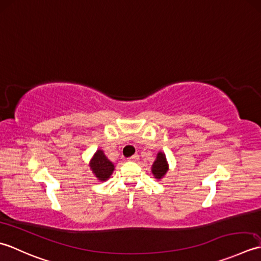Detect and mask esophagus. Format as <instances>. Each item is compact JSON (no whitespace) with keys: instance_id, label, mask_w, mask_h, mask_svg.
I'll return each instance as SVG.
<instances>
[{"instance_id":"34e87169","label":"esophagus","mask_w":261,"mask_h":261,"mask_svg":"<svg viewBox=\"0 0 261 261\" xmlns=\"http://www.w3.org/2000/svg\"><path fill=\"white\" fill-rule=\"evenodd\" d=\"M138 159H140V156H138V154H134V155L128 158V161H133V162H136L138 161Z\"/></svg>"}]
</instances>
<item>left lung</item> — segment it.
Masks as SVG:
<instances>
[{
  "instance_id": "obj_1",
  "label": "left lung",
  "mask_w": 261,
  "mask_h": 261,
  "mask_svg": "<svg viewBox=\"0 0 261 261\" xmlns=\"http://www.w3.org/2000/svg\"><path fill=\"white\" fill-rule=\"evenodd\" d=\"M169 169L166 154L162 152H159L156 155V160L154 161L152 166V173L156 179H161L164 174L167 173Z\"/></svg>"
}]
</instances>
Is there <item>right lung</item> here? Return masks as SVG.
<instances>
[{"instance_id": "add662e5", "label": "right lung", "mask_w": 261, "mask_h": 261, "mask_svg": "<svg viewBox=\"0 0 261 261\" xmlns=\"http://www.w3.org/2000/svg\"><path fill=\"white\" fill-rule=\"evenodd\" d=\"M90 169L92 170L93 174L101 181H106V180L110 178L115 170L114 163L108 158L105 155L102 150H98L94 153L93 158L90 161Z\"/></svg>"}]
</instances>
